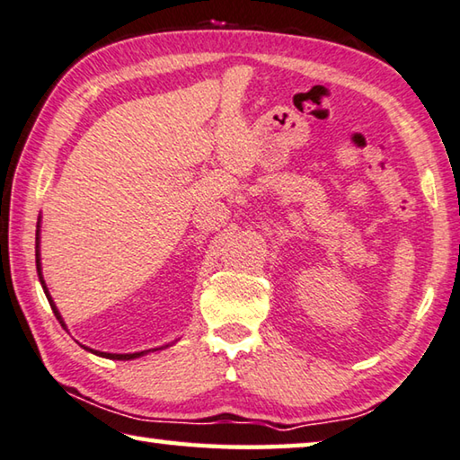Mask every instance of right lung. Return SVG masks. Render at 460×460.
<instances>
[{
    "instance_id": "add662e5",
    "label": "right lung",
    "mask_w": 460,
    "mask_h": 460,
    "mask_svg": "<svg viewBox=\"0 0 460 460\" xmlns=\"http://www.w3.org/2000/svg\"><path fill=\"white\" fill-rule=\"evenodd\" d=\"M36 270H39V279H40V285H42V289H44V296H47L49 304H50V307H52V312H55L57 320L60 322V326H63V328L66 330V323H65V320H63V315H60L58 307L55 305V301H52L50 293H49V288H47V283H44V277H42V262H40V216H39V228H36ZM171 344H172V342H171ZM171 344H164V346H161V349H167V346H171ZM81 346H83V344H81ZM83 349L89 350V352H93V355H97V357H103V358H114V360H132V358H140V357H145V355H148V352L161 350V349H150V350H140V352H128V355H116V352H102V350H93V349H89V346H83Z\"/></svg>"
}]
</instances>
